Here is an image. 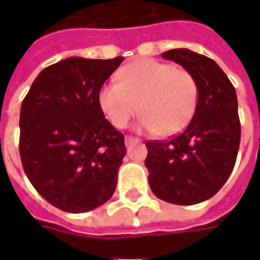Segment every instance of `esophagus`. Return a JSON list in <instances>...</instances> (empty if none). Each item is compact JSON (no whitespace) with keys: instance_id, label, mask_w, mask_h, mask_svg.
<instances>
[{"instance_id":"esophagus-1","label":"esophagus","mask_w":260,"mask_h":260,"mask_svg":"<svg viewBox=\"0 0 260 260\" xmlns=\"http://www.w3.org/2000/svg\"><path fill=\"white\" fill-rule=\"evenodd\" d=\"M136 142H139L138 138H134V136H125V145L128 146V145H132V143H136Z\"/></svg>"}]
</instances>
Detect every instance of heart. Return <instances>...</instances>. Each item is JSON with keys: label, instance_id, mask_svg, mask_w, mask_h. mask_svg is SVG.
I'll use <instances>...</instances> for the list:
<instances>
[{"label": "heart", "instance_id": "1", "mask_svg": "<svg viewBox=\"0 0 260 260\" xmlns=\"http://www.w3.org/2000/svg\"><path fill=\"white\" fill-rule=\"evenodd\" d=\"M118 83H104L97 104L115 128H124L141 108L138 129L175 135L191 122L198 106V82L185 68L143 58L119 69Z\"/></svg>", "mask_w": 260, "mask_h": 260}]
</instances>
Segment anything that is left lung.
<instances>
[{
  "label": "left lung",
  "instance_id": "8db88e82",
  "mask_svg": "<svg viewBox=\"0 0 260 260\" xmlns=\"http://www.w3.org/2000/svg\"><path fill=\"white\" fill-rule=\"evenodd\" d=\"M161 57L195 76L199 96L182 134L167 142H147L145 166L158 199L188 206L216 195L234 169L241 139L237 93L227 75L206 55L175 48Z\"/></svg>",
  "mask_w": 260,
  "mask_h": 260
}]
</instances>
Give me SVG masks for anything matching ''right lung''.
Masks as SVG:
<instances>
[{
	"label": "right lung",
	"instance_id": "obj_1",
	"mask_svg": "<svg viewBox=\"0 0 260 260\" xmlns=\"http://www.w3.org/2000/svg\"><path fill=\"white\" fill-rule=\"evenodd\" d=\"M124 57H71L37 75L20 107L19 153L27 178L53 206L90 212L113 196L126 149L97 93Z\"/></svg>",
	"mask_w": 260,
	"mask_h": 260
}]
</instances>
